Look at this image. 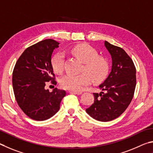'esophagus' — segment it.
Returning <instances> with one entry per match:
<instances>
[{
    "mask_svg": "<svg viewBox=\"0 0 153 153\" xmlns=\"http://www.w3.org/2000/svg\"><path fill=\"white\" fill-rule=\"evenodd\" d=\"M69 93H73V94H76V95H81L82 92H79V91H70Z\"/></svg>",
    "mask_w": 153,
    "mask_h": 153,
    "instance_id": "1",
    "label": "esophagus"
}]
</instances>
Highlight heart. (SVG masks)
<instances>
[{"label": "heart", "instance_id": "heart-1", "mask_svg": "<svg viewBox=\"0 0 153 153\" xmlns=\"http://www.w3.org/2000/svg\"><path fill=\"white\" fill-rule=\"evenodd\" d=\"M72 52L76 58L84 62L80 74H67L60 79L62 87L74 91H79L84 86L90 82L91 79L94 82H100L105 79L108 74L109 65L105 58L98 56L94 48L90 45L81 44L72 48ZM52 68L56 73L63 71L64 66V54L62 52L55 53L51 60Z\"/></svg>", "mask_w": 153, "mask_h": 153}]
</instances>
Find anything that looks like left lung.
<instances>
[{
	"label": "left lung",
	"instance_id": "obj_1",
	"mask_svg": "<svg viewBox=\"0 0 153 153\" xmlns=\"http://www.w3.org/2000/svg\"><path fill=\"white\" fill-rule=\"evenodd\" d=\"M104 45L111 55V70L99 86L104 92L93 93L94 103L86 111L93 119L109 122L118 117L130 105L136 87V68L122 48L107 41Z\"/></svg>",
	"mask_w": 153,
	"mask_h": 153
}]
</instances>
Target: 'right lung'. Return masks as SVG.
I'll use <instances>...</instances> for the list:
<instances>
[{
    "label": "right lung",
    "instance_id": "1",
    "mask_svg": "<svg viewBox=\"0 0 153 153\" xmlns=\"http://www.w3.org/2000/svg\"><path fill=\"white\" fill-rule=\"evenodd\" d=\"M60 44L52 39L43 40L24 51L15 64L13 72V87L19 106L31 119L44 121L60 109L66 95L64 90L45 89L50 81L56 84L51 64L53 50Z\"/></svg>",
    "mask_w": 153,
    "mask_h": 153
}]
</instances>
